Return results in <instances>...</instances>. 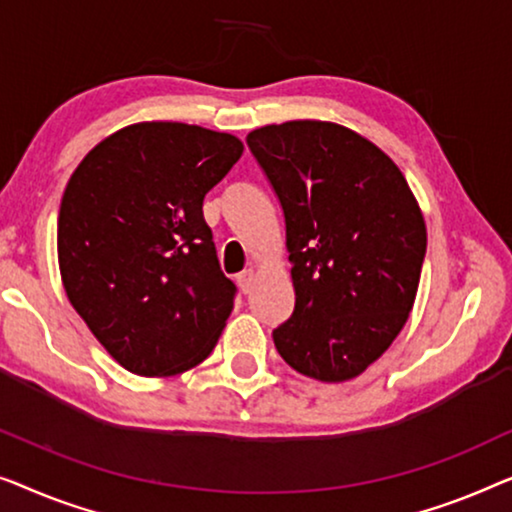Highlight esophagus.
I'll list each match as a JSON object with an SVG mask.
<instances>
[{"label": "esophagus", "mask_w": 512, "mask_h": 512, "mask_svg": "<svg viewBox=\"0 0 512 512\" xmlns=\"http://www.w3.org/2000/svg\"><path fill=\"white\" fill-rule=\"evenodd\" d=\"M236 283H239L243 294H250V292H253V285H255V271L253 269L241 271L239 276H236Z\"/></svg>", "instance_id": "obj_1"}]
</instances>
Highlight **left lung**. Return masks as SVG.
<instances>
[{
  "mask_svg": "<svg viewBox=\"0 0 512 512\" xmlns=\"http://www.w3.org/2000/svg\"><path fill=\"white\" fill-rule=\"evenodd\" d=\"M276 192L294 311L273 329L280 357L322 383L369 369L399 336L420 283L427 229L383 150L334 122L294 120L248 134Z\"/></svg>",
  "mask_w": 512,
  "mask_h": 512,
  "instance_id": "8db88e82",
  "label": "left lung"
}]
</instances>
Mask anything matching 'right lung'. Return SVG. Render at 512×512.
Listing matches in <instances>:
<instances>
[{
  "instance_id": "right-lung-1",
  "label": "right lung",
  "mask_w": 512,
  "mask_h": 512,
  "mask_svg": "<svg viewBox=\"0 0 512 512\" xmlns=\"http://www.w3.org/2000/svg\"><path fill=\"white\" fill-rule=\"evenodd\" d=\"M243 143L183 122H141L92 148L64 190L57 257L71 306L136 376L211 355L234 308L204 197Z\"/></svg>"
}]
</instances>
